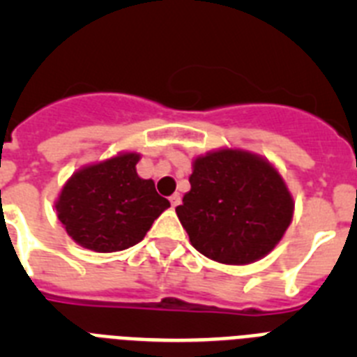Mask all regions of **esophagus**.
Segmentation results:
<instances>
[{
	"mask_svg": "<svg viewBox=\"0 0 357 357\" xmlns=\"http://www.w3.org/2000/svg\"><path fill=\"white\" fill-rule=\"evenodd\" d=\"M169 204H172V207L181 206V195H172L169 197Z\"/></svg>",
	"mask_w": 357,
	"mask_h": 357,
	"instance_id": "obj_1",
	"label": "esophagus"
}]
</instances>
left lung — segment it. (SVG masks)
I'll return each mask as SVG.
<instances>
[{
  "label": "left lung",
  "mask_w": 357,
  "mask_h": 357,
  "mask_svg": "<svg viewBox=\"0 0 357 357\" xmlns=\"http://www.w3.org/2000/svg\"><path fill=\"white\" fill-rule=\"evenodd\" d=\"M189 184L176 216L191 245L218 263L261 259L291 223L293 198L282 176L248 151L198 157Z\"/></svg>",
  "instance_id": "left-lung-1"
}]
</instances>
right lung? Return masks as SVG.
<instances>
[{"mask_svg":"<svg viewBox=\"0 0 357 357\" xmlns=\"http://www.w3.org/2000/svg\"><path fill=\"white\" fill-rule=\"evenodd\" d=\"M137 153H123L80 169L66 182L56 214L78 245L94 252L134 247L146 236L169 202L153 181L135 172Z\"/></svg>","mask_w":357,"mask_h":357,"instance_id":"add662e5","label":"right lung"}]
</instances>
